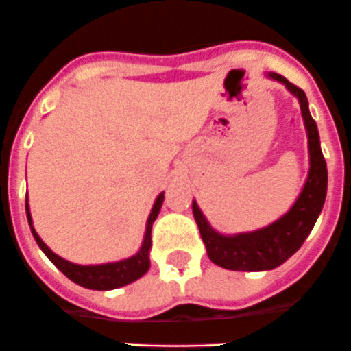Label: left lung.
<instances>
[{"label": "left lung", "instance_id": "1", "mask_svg": "<svg viewBox=\"0 0 351 351\" xmlns=\"http://www.w3.org/2000/svg\"><path fill=\"white\" fill-rule=\"evenodd\" d=\"M271 78L282 82L287 89L298 96L302 119L308 129L309 143V175L301 195L290 211L271 226L255 232L238 236H222L215 232L203 217L197 204L192 203V213L197 222L199 232L206 245L208 257L226 269L232 271H269L292 257L299 250L313 229L327 195V164L320 148L317 122L308 110L304 90L290 84L285 77L271 73Z\"/></svg>", "mask_w": 351, "mask_h": 351}]
</instances>
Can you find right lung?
<instances>
[{"mask_svg": "<svg viewBox=\"0 0 351 351\" xmlns=\"http://www.w3.org/2000/svg\"><path fill=\"white\" fill-rule=\"evenodd\" d=\"M164 201V192H160L159 197L156 199V204L152 208V213L148 217L147 222V232H145L143 245H141L140 252L136 255H132L131 258H125V261L112 262V264H101V266H78V264H71V262L64 261L59 255L53 254L49 246L40 239V236L36 234L33 223H31V215L29 208L26 203V213H27V222L31 226V232H33L34 239H36L38 246L42 248L43 254L53 262V266L58 267L62 274L71 280V282L78 283V285L85 287V289L93 290H112L119 289V287H124L128 283H132L134 280L143 276L145 273L150 267V258H148V252H150V245H152V238H150V232H152V223L159 215L160 206H162Z\"/></svg>", "mask_w": 351, "mask_h": 351, "instance_id": "add662e5", "label": "right lung"}]
</instances>
